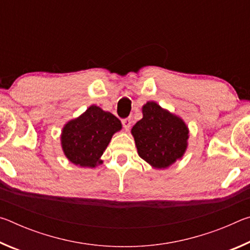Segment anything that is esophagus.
<instances>
[{
	"label": "esophagus",
	"mask_w": 250,
	"mask_h": 250,
	"mask_svg": "<svg viewBox=\"0 0 250 250\" xmlns=\"http://www.w3.org/2000/svg\"><path fill=\"white\" fill-rule=\"evenodd\" d=\"M131 124H132V122H131V119H130V118H126V119H124V120H122V125H124V128H125L126 131H129V130H130V128H131Z\"/></svg>",
	"instance_id": "esophagus-1"
}]
</instances>
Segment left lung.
I'll list each match as a JSON object with an SVG mask.
<instances>
[{"instance_id":"1","label":"left lung","mask_w":250,"mask_h":250,"mask_svg":"<svg viewBox=\"0 0 250 250\" xmlns=\"http://www.w3.org/2000/svg\"><path fill=\"white\" fill-rule=\"evenodd\" d=\"M142 115L131 129L139 156L154 168H167L183 158L189 137L183 119L155 101L143 104Z\"/></svg>"}]
</instances>
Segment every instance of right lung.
Here are the masks:
<instances>
[{
    "label": "right lung",
    "mask_w": 250,
    "mask_h": 250,
    "mask_svg": "<svg viewBox=\"0 0 250 250\" xmlns=\"http://www.w3.org/2000/svg\"><path fill=\"white\" fill-rule=\"evenodd\" d=\"M122 129L120 120L96 104L62 128L61 145L69 162L82 167H96L112 135Z\"/></svg>",
    "instance_id": "right-lung-1"
}]
</instances>
